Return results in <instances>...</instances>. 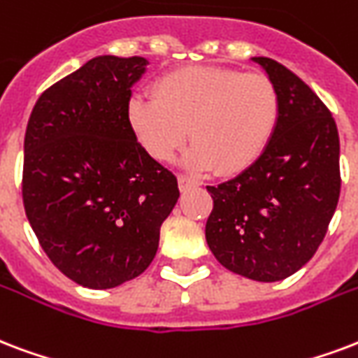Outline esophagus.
<instances>
[{
    "instance_id": "esophagus-1",
    "label": "esophagus",
    "mask_w": 358,
    "mask_h": 358,
    "mask_svg": "<svg viewBox=\"0 0 358 358\" xmlns=\"http://www.w3.org/2000/svg\"><path fill=\"white\" fill-rule=\"evenodd\" d=\"M195 185H199V182L195 178H189V176H178L180 191L189 189V187H195Z\"/></svg>"
}]
</instances>
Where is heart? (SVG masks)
I'll return each mask as SVG.
<instances>
[{
  "label": "heart",
  "mask_w": 358,
  "mask_h": 358,
  "mask_svg": "<svg viewBox=\"0 0 358 358\" xmlns=\"http://www.w3.org/2000/svg\"><path fill=\"white\" fill-rule=\"evenodd\" d=\"M154 99L127 103V124L144 152L171 161L191 135L185 165L238 174L250 169L276 135L282 99L263 73L191 65L154 82Z\"/></svg>",
  "instance_id": "heart-1"
}]
</instances>
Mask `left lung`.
<instances>
[{
    "label": "left lung",
    "mask_w": 358,
    "mask_h": 358,
    "mask_svg": "<svg viewBox=\"0 0 358 358\" xmlns=\"http://www.w3.org/2000/svg\"><path fill=\"white\" fill-rule=\"evenodd\" d=\"M280 92L276 135L252 167L206 185L214 208L206 242L227 270L280 282L313 257L340 197V136L324 103L293 71L252 58Z\"/></svg>",
    "instance_id": "left-lung-1"
}]
</instances>
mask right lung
<instances>
[{"instance_id":"1","label":"right lung","mask_w":358,"mask_h":358,"mask_svg":"<svg viewBox=\"0 0 358 358\" xmlns=\"http://www.w3.org/2000/svg\"><path fill=\"white\" fill-rule=\"evenodd\" d=\"M141 56H97L43 92L24 138V208L54 266L82 287L113 289L154 261L178 182L127 124Z\"/></svg>"}]
</instances>
